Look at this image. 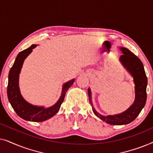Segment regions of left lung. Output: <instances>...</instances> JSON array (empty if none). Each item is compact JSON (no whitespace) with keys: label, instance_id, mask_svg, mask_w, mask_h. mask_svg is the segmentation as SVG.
Returning a JSON list of instances; mask_svg holds the SVG:
<instances>
[{"label":"left lung","instance_id":"obj_1","mask_svg":"<svg viewBox=\"0 0 153 153\" xmlns=\"http://www.w3.org/2000/svg\"><path fill=\"white\" fill-rule=\"evenodd\" d=\"M123 55L120 56L119 60L124 68L133 77L134 83L135 99L134 103L126 111L116 115L103 116L95 110L92 101V93L91 88L88 89L89 101L92 106V109L96 116L109 125H123L129 124L134 121L139 116L142 108L145 106L147 100L146 88L148 79L146 76L143 65L137 56L125 47L119 48Z\"/></svg>","mask_w":153,"mask_h":153}]
</instances>
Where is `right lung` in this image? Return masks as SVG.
<instances>
[{"mask_svg": "<svg viewBox=\"0 0 153 153\" xmlns=\"http://www.w3.org/2000/svg\"><path fill=\"white\" fill-rule=\"evenodd\" d=\"M37 46V45H31L28 49L21 51L16 56L8 75L7 93L10 104L20 118L32 122H43L57 114L63 102L67 91L74 83L75 79H73L62 85L61 95L59 100L55 104L50 107L45 108L42 106L33 105L27 102L21 94L19 79L25 59Z\"/></svg>", "mask_w": 153, "mask_h": 153, "instance_id": "right-lung-1", "label": "right lung"}]
</instances>
